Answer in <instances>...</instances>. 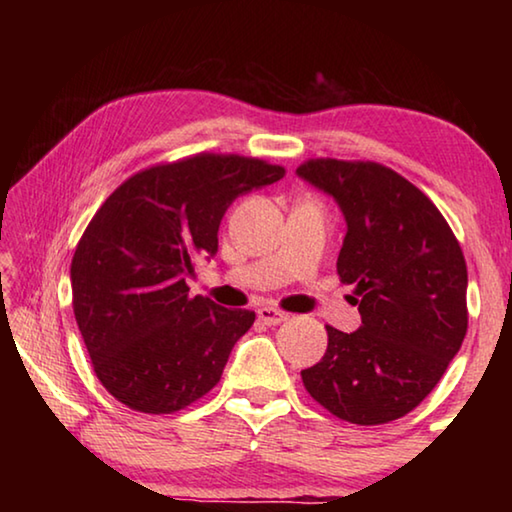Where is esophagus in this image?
Wrapping results in <instances>:
<instances>
[{"instance_id": "obj_1", "label": "esophagus", "mask_w": 512, "mask_h": 512, "mask_svg": "<svg viewBox=\"0 0 512 512\" xmlns=\"http://www.w3.org/2000/svg\"><path fill=\"white\" fill-rule=\"evenodd\" d=\"M257 316L264 325H280L282 320H287V314H284V311L273 309V307H259Z\"/></svg>"}]
</instances>
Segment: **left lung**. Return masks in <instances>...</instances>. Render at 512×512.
Instances as JSON below:
<instances>
[{
    "instance_id": "obj_1",
    "label": "left lung",
    "mask_w": 512,
    "mask_h": 512,
    "mask_svg": "<svg viewBox=\"0 0 512 512\" xmlns=\"http://www.w3.org/2000/svg\"><path fill=\"white\" fill-rule=\"evenodd\" d=\"M348 223L336 271L354 284L361 327L327 325V350L302 370L314 400L352 424L402 418L427 397L467 332V266L445 216L377 162L318 158L296 169Z\"/></svg>"
}]
</instances>
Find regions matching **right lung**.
Instances as JSON below:
<instances>
[{
  "mask_svg": "<svg viewBox=\"0 0 512 512\" xmlns=\"http://www.w3.org/2000/svg\"><path fill=\"white\" fill-rule=\"evenodd\" d=\"M280 164L198 153L121 183L72 259V305L103 388L140 413H176L219 384L255 311L189 296L198 257L219 250L237 196L277 183Z\"/></svg>",
  "mask_w": 512,
  "mask_h": 512,
  "instance_id": "obj_1",
  "label": "right lung"
}]
</instances>
